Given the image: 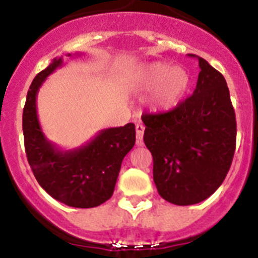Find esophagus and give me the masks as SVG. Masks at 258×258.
I'll return each instance as SVG.
<instances>
[{
  "mask_svg": "<svg viewBox=\"0 0 258 258\" xmlns=\"http://www.w3.org/2000/svg\"><path fill=\"white\" fill-rule=\"evenodd\" d=\"M136 143L138 144H142L143 143V135H144V125L142 124V123H139V124H136Z\"/></svg>",
  "mask_w": 258,
  "mask_h": 258,
  "instance_id": "1",
  "label": "esophagus"
}]
</instances>
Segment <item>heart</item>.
<instances>
[{"mask_svg":"<svg viewBox=\"0 0 258 258\" xmlns=\"http://www.w3.org/2000/svg\"><path fill=\"white\" fill-rule=\"evenodd\" d=\"M140 85L152 90L151 105L157 111H170L182 103L191 85L186 69L169 62L155 61L143 67L139 72Z\"/></svg>","mask_w":258,"mask_h":258,"instance_id":"heart-1","label":"heart"}]
</instances>
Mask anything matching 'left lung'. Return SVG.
I'll list each match as a JSON object with an SVG mask.
<instances>
[{"label": "left lung", "instance_id": "obj_1", "mask_svg": "<svg viewBox=\"0 0 258 258\" xmlns=\"http://www.w3.org/2000/svg\"><path fill=\"white\" fill-rule=\"evenodd\" d=\"M197 57L201 72L192 96L172 111L142 116L157 191L178 206L202 202L218 190L236 147L235 110L226 80Z\"/></svg>", "mask_w": 258, "mask_h": 258}]
</instances>
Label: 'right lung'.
Listing matches in <instances>:
<instances>
[{
	"label": "right lung",
	"mask_w": 258,
	"mask_h": 258,
	"mask_svg": "<svg viewBox=\"0 0 258 258\" xmlns=\"http://www.w3.org/2000/svg\"><path fill=\"white\" fill-rule=\"evenodd\" d=\"M61 66L62 57L53 59L30 86L22 118L26 155L36 181L52 198L71 207L90 209L112 196L123 159L135 144V124L101 130L79 148H57L42 131L36 96L45 79Z\"/></svg>",
	"instance_id": "add662e5"
}]
</instances>
